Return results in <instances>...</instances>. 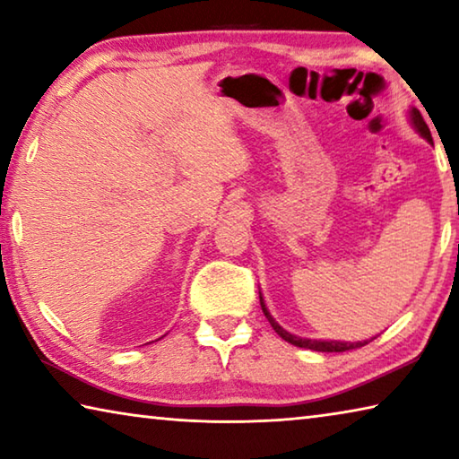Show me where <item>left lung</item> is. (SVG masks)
<instances>
[{"mask_svg":"<svg viewBox=\"0 0 459 459\" xmlns=\"http://www.w3.org/2000/svg\"><path fill=\"white\" fill-rule=\"evenodd\" d=\"M411 119H413V126L417 127L419 134H421V135L427 139V142L433 143L431 131H429V127H427L425 119L421 117V113H419L417 108H413V111H411ZM261 307H263V314H265V317H267L269 324H271V328H273V330L279 333V336H281L285 342H290V344H293V346L309 348V351H316V352H346V351H354V348H360V346H364V344H368V340H367V342H333V340L325 342V340L298 338V336H293V333L285 332V330L281 328V325H279V324L273 320V317H271V314L267 312L265 301H263V298H261Z\"/></svg>","mask_w":459,"mask_h":459,"instance_id":"obj_1","label":"left lung"}]
</instances>
